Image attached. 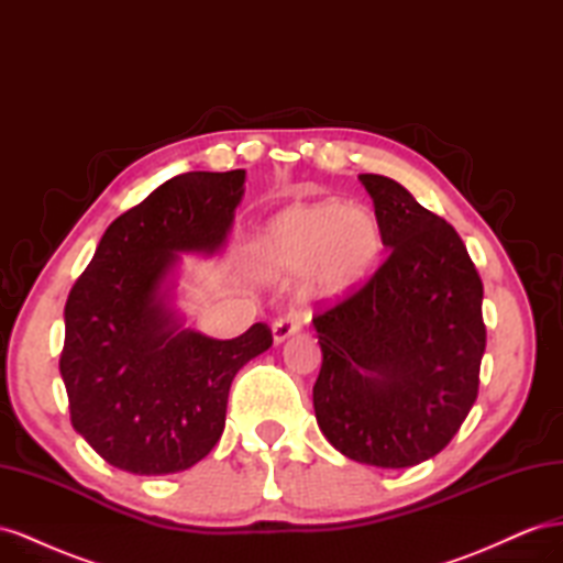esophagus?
I'll use <instances>...</instances> for the list:
<instances>
[{"instance_id": "1", "label": "esophagus", "mask_w": 563, "mask_h": 563, "mask_svg": "<svg viewBox=\"0 0 563 563\" xmlns=\"http://www.w3.org/2000/svg\"><path fill=\"white\" fill-rule=\"evenodd\" d=\"M300 329H302V317L291 310L275 319V323H272V335H275V343H282V340L298 333Z\"/></svg>"}]
</instances>
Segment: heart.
<instances>
[{"instance_id":"obj_1","label":"heart","mask_w":563,"mask_h":563,"mask_svg":"<svg viewBox=\"0 0 563 563\" xmlns=\"http://www.w3.org/2000/svg\"><path fill=\"white\" fill-rule=\"evenodd\" d=\"M383 253V230L373 213L338 201L300 203L275 216L255 234L251 261L265 279L305 272L319 298H340L364 284Z\"/></svg>"}]
</instances>
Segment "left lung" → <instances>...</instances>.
Wrapping results in <instances>:
<instances>
[{
  "instance_id": "obj_1",
  "label": "left lung",
  "mask_w": 563,
  "mask_h": 563,
  "mask_svg": "<svg viewBox=\"0 0 563 563\" xmlns=\"http://www.w3.org/2000/svg\"><path fill=\"white\" fill-rule=\"evenodd\" d=\"M360 180L389 251L312 317L323 354L314 413L350 460L399 470L444 451L479 395L484 284L444 218L391 178Z\"/></svg>"
}]
</instances>
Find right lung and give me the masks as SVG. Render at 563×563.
<instances>
[{"label":"right lung","mask_w":563,"mask_h":563,"mask_svg":"<svg viewBox=\"0 0 563 563\" xmlns=\"http://www.w3.org/2000/svg\"><path fill=\"white\" fill-rule=\"evenodd\" d=\"M244 178L236 168L166 180L112 220L67 296L60 376L70 422L112 467L174 474L207 457L236 371L272 345L263 321L232 340L178 331L157 296L178 251L225 242Z\"/></svg>","instance_id":"right-lung-1"}]
</instances>
